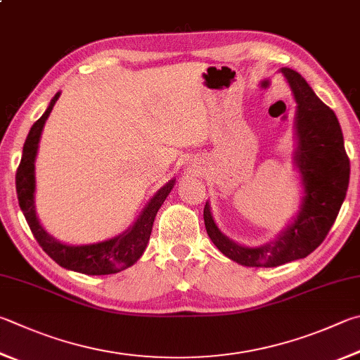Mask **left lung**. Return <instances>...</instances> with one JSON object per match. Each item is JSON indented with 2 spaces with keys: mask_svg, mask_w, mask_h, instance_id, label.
Instances as JSON below:
<instances>
[{
  "mask_svg": "<svg viewBox=\"0 0 360 360\" xmlns=\"http://www.w3.org/2000/svg\"><path fill=\"white\" fill-rule=\"evenodd\" d=\"M282 74L297 103L294 163L302 178L304 197L296 219L272 243L245 247L219 230L209 202L202 212L206 231L215 247L225 257L248 267H277L310 255L334 225L349 184V159L335 113L318 99L296 70L283 68Z\"/></svg>",
  "mask_w": 360,
  "mask_h": 360,
  "instance_id": "8db88e82",
  "label": "left lung"
}]
</instances>
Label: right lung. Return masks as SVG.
<instances>
[{"label":"right lung","instance_id":"1","mask_svg":"<svg viewBox=\"0 0 360 360\" xmlns=\"http://www.w3.org/2000/svg\"><path fill=\"white\" fill-rule=\"evenodd\" d=\"M61 93H56L51 99L49 108L39 120L32 124L26 141L23 145V154L20 165L17 168L15 174V187L18 205L22 212L28 221L32 236L36 238L42 250L49 257L56 261L64 269L75 271L86 276H108L120 271L127 269L134 263L140 259L149 243V236L153 231V224L155 215L163 201L167 200L168 193L174 187V181L167 182L160 191L154 195L146 207L143 209L140 217L135 224L124 231L120 236L113 239L103 240V243L86 244V245H69L56 240L53 236L44 230L39 224L36 209H34V191H36V178H34V160L39 148V140L44 129V124L47 121L49 115L53 110V105Z\"/></svg>","mask_w":360,"mask_h":360}]
</instances>
